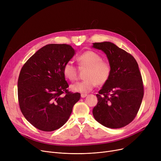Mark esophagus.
I'll list each match as a JSON object with an SVG mask.
<instances>
[{"label": "esophagus", "instance_id": "34e87169", "mask_svg": "<svg viewBox=\"0 0 161 161\" xmlns=\"http://www.w3.org/2000/svg\"><path fill=\"white\" fill-rule=\"evenodd\" d=\"M87 96V94H81V98H85V97H86Z\"/></svg>", "mask_w": 161, "mask_h": 161}]
</instances>
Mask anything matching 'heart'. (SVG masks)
Masks as SVG:
<instances>
[{
	"mask_svg": "<svg viewBox=\"0 0 161 161\" xmlns=\"http://www.w3.org/2000/svg\"><path fill=\"white\" fill-rule=\"evenodd\" d=\"M77 61L80 67L87 68L84 78L86 79L76 82L70 86L72 91L86 93L90 92L97 84L102 86L110 78L112 67L109 63L103 61L99 54L89 50L79 55ZM65 77L71 81L77 78V68L71 62L64 64L63 69Z\"/></svg>",
	"mask_w": 161,
	"mask_h": 161,
	"instance_id": "1",
	"label": "heart"
}]
</instances>
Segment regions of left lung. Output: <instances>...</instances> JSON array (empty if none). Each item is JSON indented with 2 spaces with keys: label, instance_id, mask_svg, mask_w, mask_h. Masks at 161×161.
<instances>
[{
  "label": "left lung",
  "instance_id": "8db88e82",
  "mask_svg": "<svg viewBox=\"0 0 161 161\" xmlns=\"http://www.w3.org/2000/svg\"><path fill=\"white\" fill-rule=\"evenodd\" d=\"M92 47L103 51L112 67L110 78L97 95L92 114L106 127L122 128L136 116L143 99L138 64L132 55L112 42H96Z\"/></svg>",
  "mask_w": 161,
  "mask_h": 161
}]
</instances>
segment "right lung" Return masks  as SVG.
<instances>
[{"mask_svg": "<svg viewBox=\"0 0 161 161\" xmlns=\"http://www.w3.org/2000/svg\"><path fill=\"white\" fill-rule=\"evenodd\" d=\"M75 55L68 44H48L24 64L18 81V100L24 117L36 129L55 130L69 119L79 92L67 88L63 69Z\"/></svg>", "mask_w": 161, "mask_h": 161, "instance_id": "obj_1", "label": "right lung"}]
</instances>
